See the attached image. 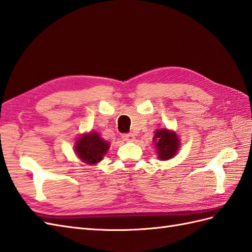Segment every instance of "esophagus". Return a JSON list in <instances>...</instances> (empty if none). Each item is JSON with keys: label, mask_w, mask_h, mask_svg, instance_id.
I'll return each mask as SVG.
<instances>
[{"label": "esophagus", "mask_w": 252, "mask_h": 252, "mask_svg": "<svg viewBox=\"0 0 252 252\" xmlns=\"http://www.w3.org/2000/svg\"><path fill=\"white\" fill-rule=\"evenodd\" d=\"M122 139L125 141H134L135 140V135L132 133H128V134H124L122 135Z\"/></svg>", "instance_id": "34e87169"}]
</instances>
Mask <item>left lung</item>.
Masks as SVG:
<instances>
[{"label":"left lung","instance_id":"obj_1","mask_svg":"<svg viewBox=\"0 0 252 252\" xmlns=\"http://www.w3.org/2000/svg\"><path fill=\"white\" fill-rule=\"evenodd\" d=\"M153 141L156 144L158 158L160 160L172 158L180 148V139L177 133L166 127L157 130Z\"/></svg>","mask_w":252,"mask_h":252}]
</instances>
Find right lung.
<instances>
[{
    "mask_svg": "<svg viewBox=\"0 0 252 252\" xmlns=\"http://www.w3.org/2000/svg\"><path fill=\"white\" fill-rule=\"evenodd\" d=\"M109 149V143L103 139L99 133L82 134L74 145V151L82 162L94 165L101 162Z\"/></svg>",
    "mask_w": 252,
    "mask_h": 252,
    "instance_id": "obj_1",
    "label": "right lung"
}]
</instances>
